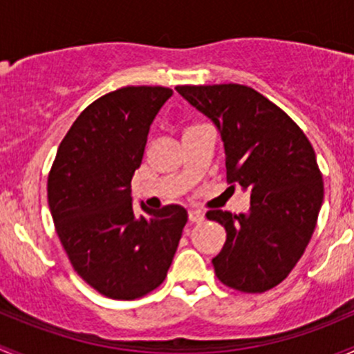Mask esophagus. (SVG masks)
I'll return each mask as SVG.
<instances>
[{
	"label": "esophagus",
	"instance_id": "34e87169",
	"mask_svg": "<svg viewBox=\"0 0 354 354\" xmlns=\"http://www.w3.org/2000/svg\"><path fill=\"white\" fill-rule=\"evenodd\" d=\"M189 221H192V223H201V221H204V214L198 209H191L189 211Z\"/></svg>",
	"mask_w": 354,
	"mask_h": 354
}]
</instances>
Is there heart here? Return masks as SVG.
<instances>
[{"instance_id":"heart-1","label":"heart","mask_w":354,"mask_h":354,"mask_svg":"<svg viewBox=\"0 0 354 354\" xmlns=\"http://www.w3.org/2000/svg\"><path fill=\"white\" fill-rule=\"evenodd\" d=\"M194 127H196V126H194ZM191 129H192V127H191Z\"/></svg>"}]
</instances>
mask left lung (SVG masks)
<instances>
[{"label": "left lung", "mask_w": 354, "mask_h": 354, "mask_svg": "<svg viewBox=\"0 0 354 354\" xmlns=\"http://www.w3.org/2000/svg\"><path fill=\"white\" fill-rule=\"evenodd\" d=\"M176 90L216 126L228 182L250 194L247 213L207 211V220L227 230V242L213 259L214 272L233 290H271L304 256L322 206V176L310 141L278 105L250 86Z\"/></svg>", "instance_id": "obj_1"}]
</instances>
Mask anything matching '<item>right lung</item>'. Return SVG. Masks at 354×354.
<instances>
[{"mask_svg": "<svg viewBox=\"0 0 354 354\" xmlns=\"http://www.w3.org/2000/svg\"><path fill=\"white\" fill-rule=\"evenodd\" d=\"M172 90L124 86L90 104L57 148L47 201L75 271L98 293L134 300L165 279L187 211L133 207L131 178L140 169L153 119Z\"/></svg>", "mask_w": 354, "mask_h": 354, "instance_id": "1", "label": "right lung"}]
</instances>
